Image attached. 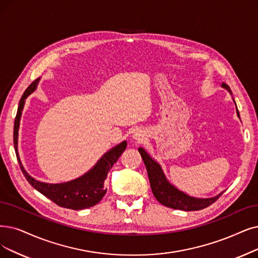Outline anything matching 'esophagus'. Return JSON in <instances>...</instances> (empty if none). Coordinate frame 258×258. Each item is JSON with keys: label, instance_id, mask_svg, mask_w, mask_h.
<instances>
[{"label": "esophagus", "instance_id": "obj_1", "mask_svg": "<svg viewBox=\"0 0 258 258\" xmlns=\"http://www.w3.org/2000/svg\"><path fill=\"white\" fill-rule=\"evenodd\" d=\"M132 139L140 143V142H143V140L145 139V135H144L142 131H137V132H135V135L132 136Z\"/></svg>", "mask_w": 258, "mask_h": 258}]
</instances>
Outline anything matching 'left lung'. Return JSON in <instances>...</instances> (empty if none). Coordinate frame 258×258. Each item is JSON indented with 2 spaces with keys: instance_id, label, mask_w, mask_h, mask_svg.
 <instances>
[{
  "instance_id": "8db88e82",
  "label": "left lung",
  "mask_w": 258,
  "mask_h": 258,
  "mask_svg": "<svg viewBox=\"0 0 258 258\" xmlns=\"http://www.w3.org/2000/svg\"><path fill=\"white\" fill-rule=\"evenodd\" d=\"M222 88L228 90L232 94L230 87L225 84H222ZM235 101V100H234ZM237 108V107H236ZM237 115L239 117V112L236 110ZM139 152L141 157L145 163L147 169L148 178L150 182V187L152 194L156 199L165 207L173 209V210H182V211H199L210 207L220 196L223 194H219L212 198H195L190 197L187 194L179 190L176 186L166 179L162 170V167L158 162L154 161L144 148H139Z\"/></svg>"
}]
</instances>
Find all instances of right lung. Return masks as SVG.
<instances>
[{
  "instance_id": "1",
  "label": "right lung",
  "mask_w": 258,
  "mask_h": 258,
  "mask_svg": "<svg viewBox=\"0 0 258 258\" xmlns=\"http://www.w3.org/2000/svg\"><path fill=\"white\" fill-rule=\"evenodd\" d=\"M39 82V78L33 81L29 87L25 90L21 99L19 102V107L17 111V115L15 118L14 126V146L17 154V159L21 168L24 177L28 181L32 186L37 189L39 192L44 195L49 200L56 203L61 208H66L70 210H84L91 207H94L107 192V188H105V180L107 179L108 172L112 168L114 163L121 156V153L125 151L127 147V142L123 141L115 147H113L109 151H107L102 156L98 162L94 165L93 168H91L84 176H81L75 180H72L66 183L59 184H49L40 182L35 180L33 177L24 169L19 157L18 151V136H19V126L20 119H21L22 111L24 108L25 99L36 90Z\"/></svg>"
}]
</instances>
